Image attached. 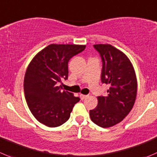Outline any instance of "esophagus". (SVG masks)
Segmentation results:
<instances>
[{"label":"esophagus","mask_w":157,"mask_h":157,"mask_svg":"<svg viewBox=\"0 0 157 157\" xmlns=\"http://www.w3.org/2000/svg\"><path fill=\"white\" fill-rule=\"evenodd\" d=\"M80 98H81V100H84V99H86V97H88V95H83V94H80Z\"/></svg>","instance_id":"obj_1"}]
</instances>
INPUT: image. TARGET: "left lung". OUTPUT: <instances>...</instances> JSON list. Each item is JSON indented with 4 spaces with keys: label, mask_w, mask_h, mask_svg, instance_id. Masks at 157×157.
I'll use <instances>...</instances> for the list:
<instances>
[{
    "label": "left lung",
    "mask_w": 157,
    "mask_h": 157,
    "mask_svg": "<svg viewBox=\"0 0 157 157\" xmlns=\"http://www.w3.org/2000/svg\"><path fill=\"white\" fill-rule=\"evenodd\" d=\"M102 60L101 81L109 85L105 97L99 96L98 104L90 110L91 121L106 128L119 124L134 105L137 90L136 74L131 62L110 44H95Z\"/></svg>",
    "instance_id": "8db88e82"
}]
</instances>
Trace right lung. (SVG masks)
<instances>
[{
  "label": "right lung",
  "instance_id": "right-lung-1",
  "mask_svg": "<svg viewBox=\"0 0 157 157\" xmlns=\"http://www.w3.org/2000/svg\"><path fill=\"white\" fill-rule=\"evenodd\" d=\"M85 45L51 44L38 53L29 64L24 81V95L33 117L47 127H57L68 121L80 100L61 90L68 78V62L84 51Z\"/></svg>",
  "mask_w": 157,
  "mask_h": 157
}]
</instances>
